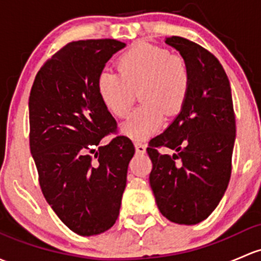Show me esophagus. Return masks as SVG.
I'll list each match as a JSON object with an SVG mask.
<instances>
[{
    "label": "esophagus",
    "instance_id": "1",
    "mask_svg": "<svg viewBox=\"0 0 261 261\" xmlns=\"http://www.w3.org/2000/svg\"><path fill=\"white\" fill-rule=\"evenodd\" d=\"M135 150L138 153H145L146 152V146L141 142H135Z\"/></svg>",
    "mask_w": 261,
    "mask_h": 261
}]
</instances>
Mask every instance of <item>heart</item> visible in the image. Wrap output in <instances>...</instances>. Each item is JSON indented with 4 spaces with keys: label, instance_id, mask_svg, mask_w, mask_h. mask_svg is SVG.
Returning a JSON list of instances; mask_svg holds the SVG:
<instances>
[{
    "label": "heart",
    "instance_id": "1",
    "mask_svg": "<svg viewBox=\"0 0 261 261\" xmlns=\"http://www.w3.org/2000/svg\"><path fill=\"white\" fill-rule=\"evenodd\" d=\"M119 73L105 71L98 76L101 102L112 115L127 116L135 101L142 103L122 123L123 135L146 140L160 130L165 114H177L188 96L190 72L179 55L146 42H138L117 60Z\"/></svg>",
    "mask_w": 261,
    "mask_h": 261
}]
</instances>
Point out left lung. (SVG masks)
<instances>
[{
    "label": "left lung",
    "instance_id": "1",
    "mask_svg": "<svg viewBox=\"0 0 261 261\" xmlns=\"http://www.w3.org/2000/svg\"><path fill=\"white\" fill-rule=\"evenodd\" d=\"M190 72L180 114L146 149L152 163L150 186L160 213L170 221L195 225L220 202L231 175L235 114L223 66L211 52L184 37H166ZM160 147L174 150L161 154Z\"/></svg>",
    "mask_w": 261,
    "mask_h": 261
}]
</instances>
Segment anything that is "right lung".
<instances>
[{
    "mask_svg": "<svg viewBox=\"0 0 261 261\" xmlns=\"http://www.w3.org/2000/svg\"><path fill=\"white\" fill-rule=\"evenodd\" d=\"M121 41H73L40 68L30 92V150L41 190L68 229L82 237L109 230L120 213L133 142L101 140L116 121L101 102L98 76Z\"/></svg>",
    "mask_w": 261,
    "mask_h": 261,
    "instance_id": "1",
    "label": "right lung"
}]
</instances>
